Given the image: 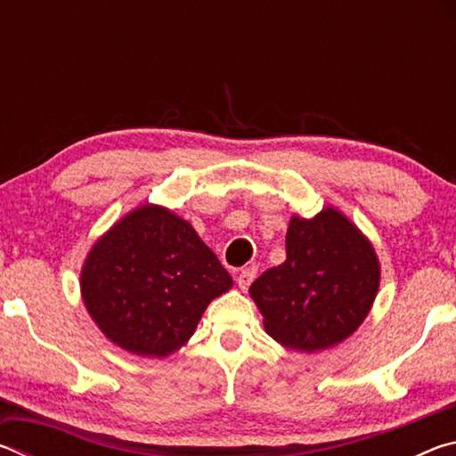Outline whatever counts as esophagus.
Wrapping results in <instances>:
<instances>
[{
    "label": "esophagus",
    "mask_w": 456,
    "mask_h": 456,
    "mask_svg": "<svg viewBox=\"0 0 456 456\" xmlns=\"http://www.w3.org/2000/svg\"><path fill=\"white\" fill-rule=\"evenodd\" d=\"M256 275H257V269L256 267H245V269H241V272L237 273V285L241 289H247L251 285V281L256 280Z\"/></svg>",
    "instance_id": "esophagus-1"
}]
</instances>
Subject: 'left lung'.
Listing matches in <instances>:
<instances>
[{
  "label": "left lung",
  "mask_w": 456,
  "mask_h": 456,
  "mask_svg": "<svg viewBox=\"0 0 456 456\" xmlns=\"http://www.w3.org/2000/svg\"><path fill=\"white\" fill-rule=\"evenodd\" d=\"M288 259L267 269L249 293L265 331L293 350L339 344L372 307L380 283L372 245L336 209L314 219L293 217L285 237Z\"/></svg>",
  "instance_id": "obj_1"
}]
</instances>
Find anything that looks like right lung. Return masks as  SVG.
Here are the masks:
<instances>
[{
  "mask_svg": "<svg viewBox=\"0 0 456 456\" xmlns=\"http://www.w3.org/2000/svg\"><path fill=\"white\" fill-rule=\"evenodd\" d=\"M233 280L187 221L154 205L126 215L92 247L82 297L98 328L138 356H168L195 334Z\"/></svg>",
  "mask_w": 456,
  "mask_h": 456,
  "instance_id": "1",
  "label": "right lung"
}]
</instances>
